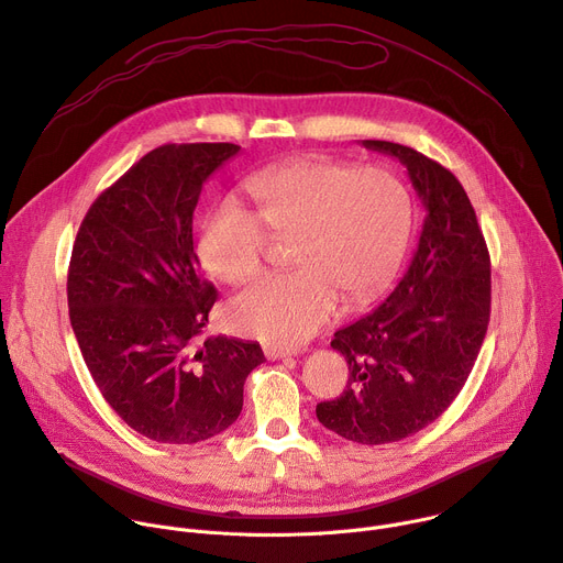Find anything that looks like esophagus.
<instances>
[{
    "mask_svg": "<svg viewBox=\"0 0 563 563\" xmlns=\"http://www.w3.org/2000/svg\"><path fill=\"white\" fill-rule=\"evenodd\" d=\"M265 350V356L267 360H283V356H289L291 354V350H287V347H280V345H265L263 347Z\"/></svg>",
    "mask_w": 563,
    "mask_h": 563,
    "instance_id": "esophagus-1",
    "label": "esophagus"
}]
</instances>
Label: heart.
I'll return each mask as SVG.
<instances>
[{"label":"heart","mask_w":563,"mask_h":563,"mask_svg":"<svg viewBox=\"0 0 563 563\" xmlns=\"http://www.w3.org/2000/svg\"><path fill=\"white\" fill-rule=\"evenodd\" d=\"M251 213L233 201L201 222L197 253L216 280L258 276L272 242H291L289 274L269 276L229 305L235 332L298 345L339 308L375 298L397 272L413 227V197L388 168H354L323 155L265 168L244 181Z\"/></svg>","instance_id":"1"}]
</instances>
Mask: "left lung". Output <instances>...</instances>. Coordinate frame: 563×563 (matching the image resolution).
<instances>
[{
	"instance_id": "1",
	"label": "left lung",
	"mask_w": 563,
	"mask_h": 563,
	"mask_svg": "<svg viewBox=\"0 0 563 563\" xmlns=\"http://www.w3.org/2000/svg\"><path fill=\"white\" fill-rule=\"evenodd\" d=\"M366 145L406 166L427 209L397 287L330 343L345 356L347 384L317 404V418L373 446L422 431L463 390L489 325L492 263L472 201L449 168L408 145Z\"/></svg>"
}]
</instances>
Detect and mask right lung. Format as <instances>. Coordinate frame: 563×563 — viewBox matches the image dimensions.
I'll return each instance as SVG.
<instances>
[{"label":"right lung","instance_id":"obj_1","mask_svg":"<svg viewBox=\"0 0 563 563\" xmlns=\"http://www.w3.org/2000/svg\"><path fill=\"white\" fill-rule=\"evenodd\" d=\"M235 143H166L100 192L74 240L69 319L82 360L112 411L136 433L192 444L242 411L258 343L197 336L218 300L192 251L201 184Z\"/></svg>","mask_w":563,"mask_h":563}]
</instances>
